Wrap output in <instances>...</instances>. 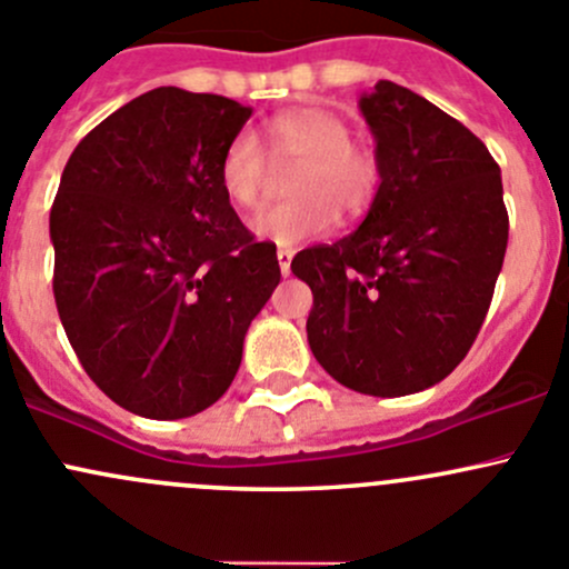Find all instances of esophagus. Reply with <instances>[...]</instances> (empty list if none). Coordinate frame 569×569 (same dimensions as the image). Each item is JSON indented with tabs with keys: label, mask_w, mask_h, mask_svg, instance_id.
I'll return each mask as SVG.
<instances>
[{
	"label": "esophagus",
	"mask_w": 569,
	"mask_h": 569,
	"mask_svg": "<svg viewBox=\"0 0 569 569\" xmlns=\"http://www.w3.org/2000/svg\"><path fill=\"white\" fill-rule=\"evenodd\" d=\"M292 254H296V249H292V246H279L277 260H279V268H282V277H287V273H290V260H292Z\"/></svg>",
	"instance_id": "esophagus-1"
}]
</instances>
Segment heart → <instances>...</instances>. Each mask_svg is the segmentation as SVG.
Returning <instances> with one entry per match:
<instances>
[{"label":"heart","mask_w":569,"mask_h":569,"mask_svg":"<svg viewBox=\"0 0 569 569\" xmlns=\"http://www.w3.org/2000/svg\"><path fill=\"white\" fill-rule=\"evenodd\" d=\"M348 120L323 107H303L268 122L273 156L298 163L287 194L292 199L262 208L251 230L266 241L296 246L326 236L337 224V208L365 213L380 189L383 167L375 148L353 142ZM219 180L238 208H257L266 186V158L257 133L241 131L221 153Z\"/></svg>","instance_id":"obj_1"}]
</instances>
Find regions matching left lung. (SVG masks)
<instances>
[{
  "mask_svg": "<svg viewBox=\"0 0 569 569\" xmlns=\"http://www.w3.org/2000/svg\"><path fill=\"white\" fill-rule=\"evenodd\" d=\"M383 167L365 221L290 268L312 290L307 339L337 383L406 397L466 359L493 298L509 219L501 169L462 122L408 87L359 98Z\"/></svg>",
  "mask_w": 569,
  "mask_h": 569,
  "instance_id": "1",
  "label": "left lung"
}]
</instances>
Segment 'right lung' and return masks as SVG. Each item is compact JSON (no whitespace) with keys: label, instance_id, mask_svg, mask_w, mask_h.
I'll return each mask as SVG.
<instances>
[{"label":"right lung","instance_id":"obj_1","mask_svg":"<svg viewBox=\"0 0 569 569\" xmlns=\"http://www.w3.org/2000/svg\"><path fill=\"white\" fill-rule=\"evenodd\" d=\"M251 117L224 96L158 87L92 128L51 208L54 301L98 389L144 419H186L236 378L243 339L277 290L219 180Z\"/></svg>","mask_w":569,"mask_h":569}]
</instances>
